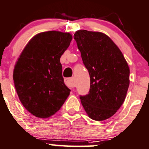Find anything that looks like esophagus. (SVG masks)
<instances>
[{
  "mask_svg": "<svg viewBox=\"0 0 149 149\" xmlns=\"http://www.w3.org/2000/svg\"><path fill=\"white\" fill-rule=\"evenodd\" d=\"M65 83L68 87L69 88H74L75 87V83L74 81H73V78H68L65 79Z\"/></svg>",
  "mask_w": 149,
  "mask_h": 149,
  "instance_id": "esophagus-1",
  "label": "esophagus"
}]
</instances>
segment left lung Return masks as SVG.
<instances>
[{"instance_id": "left-lung-1", "label": "left lung", "mask_w": 149, "mask_h": 149, "mask_svg": "<svg viewBox=\"0 0 149 149\" xmlns=\"http://www.w3.org/2000/svg\"><path fill=\"white\" fill-rule=\"evenodd\" d=\"M73 37L91 78L88 94L80 95L81 104L92 120H107L125 101L130 68L120 49L104 33L81 29Z\"/></svg>"}]
</instances>
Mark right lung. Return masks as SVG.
<instances>
[{
    "mask_svg": "<svg viewBox=\"0 0 149 149\" xmlns=\"http://www.w3.org/2000/svg\"><path fill=\"white\" fill-rule=\"evenodd\" d=\"M71 40L67 32H42L29 41L16 62L13 81L17 95L35 117L47 118L54 114L69 95L60 58Z\"/></svg>",
    "mask_w": 149,
    "mask_h": 149,
    "instance_id": "add662e5",
    "label": "right lung"
}]
</instances>
